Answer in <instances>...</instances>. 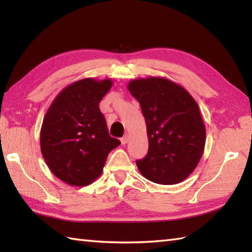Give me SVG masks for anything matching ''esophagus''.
<instances>
[{
  "label": "esophagus",
  "instance_id": "1",
  "mask_svg": "<svg viewBox=\"0 0 252 252\" xmlns=\"http://www.w3.org/2000/svg\"><path fill=\"white\" fill-rule=\"evenodd\" d=\"M130 141V135L129 134H126L121 138V144L122 145H126V144Z\"/></svg>",
  "mask_w": 252,
  "mask_h": 252
}]
</instances>
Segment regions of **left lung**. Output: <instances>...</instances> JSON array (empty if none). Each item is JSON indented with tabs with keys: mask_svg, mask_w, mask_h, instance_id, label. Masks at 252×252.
Listing matches in <instances>:
<instances>
[{
	"mask_svg": "<svg viewBox=\"0 0 252 252\" xmlns=\"http://www.w3.org/2000/svg\"><path fill=\"white\" fill-rule=\"evenodd\" d=\"M127 90L146 121L148 153L136 161L141 174L162 185L184 181L199 163L206 144L196 100L182 85L162 77L131 80Z\"/></svg>",
	"mask_w": 252,
	"mask_h": 252,
	"instance_id": "8db88e82",
	"label": "left lung"
}]
</instances>
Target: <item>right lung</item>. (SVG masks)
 <instances>
[{
	"label": "right lung",
	"instance_id": "add662e5",
	"mask_svg": "<svg viewBox=\"0 0 252 252\" xmlns=\"http://www.w3.org/2000/svg\"><path fill=\"white\" fill-rule=\"evenodd\" d=\"M111 79L84 78L63 88L42 122L40 146L47 167L70 186H87L103 172L107 156L120 145L110 137L99 101Z\"/></svg>",
	"mask_w": 252,
	"mask_h": 252
}]
</instances>
